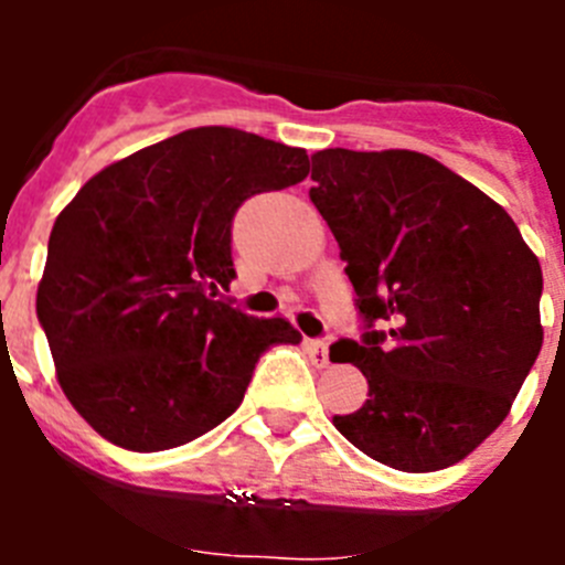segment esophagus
I'll list each match as a JSON object with an SVG mask.
<instances>
[{
	"instance_id": "1",
	"label": "esophagus",
	"mask_w": 565,
	"mask_h": 565,
	"mask_svg": "<svg viewBox=\"0 0 565 565\" xmlns=\"http://www.w3.org/2000/svg\"><path fill=\"white\" fill-rule=\"evenodd\" d=\"M306 351L308 356H311V362L317 364V367H328L331 364V359H328V344L319 342V339H306Z\"/></svg>"
}]
</instances>
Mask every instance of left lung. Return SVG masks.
<instances>
[{
	"mask_svg": "<svg viewBox=\"0 0 565 565\" xmlns=\"http://www.w3.org/2000/svg\"><path fill=\"white\" fill-rule=\"evenodd\" d=\"M311 161V203L362 317L331 359L367 379V402L333 427L402 472L452 467L507 418L541 353V263L492 198L430 154Z\"/></svg>",
	"mask_w": 565,
	"mask_h": 565,
	"instance_id": "1",
	"label": "left lung"
}]
</instances>
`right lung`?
Returning a JSON list of instances; mask_svg holds the SVG:
<instances>
[{"label":"right lung","mask_w":565,"mask_h":565,"mask_svg":"<svg viewBox=\"0 0 565 565\" xmlns=\"http://www.w3.org/2000/svg\"><path fill=\"white\" fill-rule=\"evenodd\" d=\"M306 149L198 127L89 178L56 217L36 294L64 396L132 452L181 447L239 407L282 317L232 308V221L308 174Z\"/></svg>","instance_id":"add662e5"}]
</instances>
